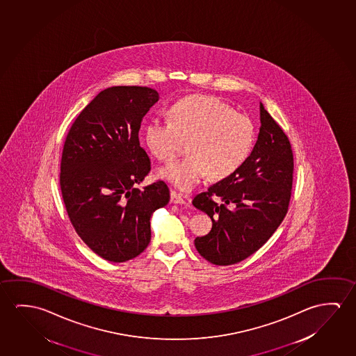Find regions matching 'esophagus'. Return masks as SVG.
<instances>
[{"mask_svg": "<svg viewBox=\"0 0 356 356\" xmlns=\"http://www.w3.org/2000/svg\"><path fill=\"white\" fill-rule=\"evenodd\" d=\"M170 201H171V203H176V204H185L186 203L185 197L176 191H171V193H170Z\"/></svg>", "mask_w": 356, "mask_h": 356, "instance_id": "34e87169", "label": "esophagus"}]
</instances>
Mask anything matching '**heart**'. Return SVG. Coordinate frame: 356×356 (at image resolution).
Wrapping results in <instances>:
<instances>
[{"mask_svg":"<svg viewBox=\"0 0 356 356\" xmlns=\"http://www.w3.org/2000/svg\"><path fill=\"white\" fill-rule=\"evenodd\" d=\"M169 120L155 117L144 131L149 150L170 160L187 142V158L159 169V176L181 191L196 186L204 176L220 180L234 174L252 152L255 128L245 115L211 96H190L170 106Z\"/></svg>","mask_w":356,"mask_h":356,"instance_id":"1","label":"heart"}]
</instances>
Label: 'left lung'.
Returning a JSON list of instances; mask_svg holds the SVG:
<instances>
[{
    "instance_id": "8db88e82",
    "label": "left lung",
    "mask_w": 356,
    "mask_h": 356,
    "mask_svg": "<svg viewBox=\"0 0 356 356\" xmlns=\"http://www.w3.org/2000/svg\"><path fill=\"white\" fill-rule=\"evenodd\" d=\"M260 123L244 164L192 201L212 219V229L197 236L195 246L214 265H233L250 257L274 234L289 209L293 181L290 140L263 104Z\"/></svg>"
}]
</instances>
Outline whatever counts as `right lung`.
Here are the masks:
<instances>
[{
  "label": "right lung",
  "mask_w": 356,
  "mask_h": 356,
  "mask_svg": "<svg viewBox=\"0 0 356 356\" xmlns=\"http://www.w3.org/2000/svg\"><path fill=\"white\" fill-rule=\"evenodd\" d=\"M158 99L150 88H106L77 115L63 149L60 188L67 216L82 241L112 263L145 250L152 214L170 201L164 181L137 188L150 171L138 134Z\"/></svg>",
  "instance_id": "1"
}]
</instances>
